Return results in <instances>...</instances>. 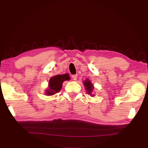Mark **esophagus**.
Here are the masks:
<instances>
[{
    "label": "esophagus",
    "mask_w": 148,
    "mask_h": 148,
    "mask_svg": "<svg viewBox=\"0 0 148 148\" xmlns=\"http://www.w3.org/2000/svg\"><path fill=\"white\" fill-rule=\"evenodd\" d=\"M72 79H73L74 80H76V79H77V74L72 75Z\"/></svg>",
    "instance_id": "esophagus-1"
}]
</instances>
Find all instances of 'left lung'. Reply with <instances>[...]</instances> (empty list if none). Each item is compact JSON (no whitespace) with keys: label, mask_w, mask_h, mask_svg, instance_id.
Wrapping results in <instances>:
<instances>
[{"label":"left lung","mask_w":148,"mask_h":148,"mask_svg":"<svg viewBox=\"0 0 148 148\" xmlns=\"http://www.w3.org/2000/svg\"><path fill=\"white\" fill-rule=\"evenodd\" d=\"M84 86L86 87V90H87V92H88V93L91 94V92L92 91V89H93V87H92V85L91 83V82L89 81V80H86V81H85L84 82Z\"/></svg>","instance_id":"obj_1"}]
</instances>
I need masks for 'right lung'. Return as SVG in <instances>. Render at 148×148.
Returning <instances> with one entry per match:
<instances>
[{
	"label": "right lung",
	"instance_id": "right-lung-1",
	"mask_svg": "<svg viewBox=\"0 0 148 148\" xmlns=\"http://www.w3.org/2000/svg\"><path fill=\"white\" fill-rule=\"evenodd\" d=\"M69 74L62 75H57L51 77L49 82V89L46 91L47 95H53L58 92L62 88V84L65 80H69Z\"/></svg>",
	"mask_w": 148,
	"mask_h": 148
}]
</instances>
